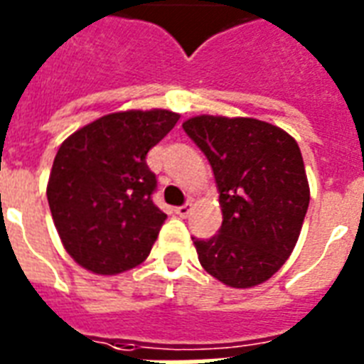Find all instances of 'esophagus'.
<instances>
[{
  "label": "esophagus",
  "instance_id": "esophagus-1",
  "mask_svg": "<svg viewBox=\"0 0 364 364\" xmlns=\"http://www.w3.org/2000/svg\"><path fill=\"white\" fill-rule=\"evenodd\" d=\"M191 208H193V205H191V203H186V205H182V207L174 208V210H176V214H178L180 218H186V216L191 213Z\"/></svg>",
  "mask_w": 364,
  "mask_h": 364
}]
</instances>
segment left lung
Returning a JSON list of instances; mask_svg holds the SVG:
<instances>
[{
  "label": "left lung",
  "instance_id": "1",
  "mask_svg": "<svg viewBox=\"0 0 364 364\" xmlns=\"http://www.w3.org/2000/svg\"><path fill=\"white\" fill-rule=\"evenodd\" d=\"M182 127L207 156L220 191V233L193 239L203 269L232 289L264 283L294 250L308 213L298 142L255 117L196 115Z\"/></svg>",
  "mask_w": 364,
  "mask_h": 364
}]
</instances>
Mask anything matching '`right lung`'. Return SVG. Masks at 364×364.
Here are the masks:
<instances>
[{
	"instance_id": "right-lung-1",
	"label": "right lung",
	"mask_w": 364,
	"mask_h": 364,
	"mask_svg": "<svg viewBox=\"0 0 364 364\" xmlns=\"http://www.w3.org/2000/svg\"><path fill=\"white\" fill-rule=\"evenodd\" d=\"M180 119L171 109L98 117L60 144L47 184L53 222L81 267L115 275L142 264L167 214L151 201L148 151Z\"/></svg>"
}]
</instances>
